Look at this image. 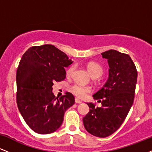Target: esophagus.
Wrapping results in <instances>:
<instances>
[{
    "label": "esophagus",
    "mask_w": 152,
    "mask_h": 152,
    "mask_svg": "<svg viewBox=\"0 0 152 152\" xmlns=\"http://www.w3.org/2000/svg\"><path fill=\"white\" fill-rule=\"evenodd\" d=\"M75 103H76V104H81L82 102L78 99H75Z\"/></svg>",
    "instance_id": "obj_1"
}]
</instances>
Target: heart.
Masks as SVG:
<instances>
[{"instance_id": "obj_1", "label": "heart", "mask_w": 152, "mask_h": 152, "mask_svg": "<svg viewBox=\"0 0 152 152\" xmlns=\"http://www.w3.org/2000/svg\"><path fill=\"white\" fill-rule=\"evenodd\" d=\"M75 69L74 66H71L66 71V74L68 76H70L73 74ZM87 69L88 72L91 75L93 78H99L102 76L104 70L103 68L96 62H89L87 64ZM71 91L76 96L79 98H83L86 96L87 94L90 93L91 88L88 86H82L80 84H74L71 86Z\"/></svg>"}]
</instances>
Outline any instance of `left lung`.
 I'll use <instances>...</instances> for the list:
<instances>
[{
	"label": "left lung",
	"mask_w": 152,
	"mask_h": 152,
	"mask_svg": "<svg viewBox=\"0 0 152 152\" xmlns=\"http://www.w3.org/2000/svg\"><path fill=\"white\" fill-rule=\"evenodd\" d=\"M102 55L108 60L109 78L93 97L102 102V106L96 107L88 103L89 112L83 118V122L88 133L104 138L121 126L133 104L137 71L128 54L109 50Z\"/></svg>",
	"instance_id": "obj_1"
}]
</instances>
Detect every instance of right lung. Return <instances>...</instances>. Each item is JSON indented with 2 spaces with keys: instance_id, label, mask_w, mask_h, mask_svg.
<instances>
[{
  "instance_id": "add662e5",
  "label": "right lung",
  "mask_w": 152,
  "mask_h": 152,
  "mask_svg": "<svg viewBox=\"0 0 152 152\" xmlns=\"http://www.w3.org/2000/svg\"><path fill=\"white\" fill-rule=\"evenodd\" d=\"M73 61L53 45L33 46L23 55L17 69V105L26 123L40 134L53 133L61 126L65 111L75 103L72 94L58 99L54 81L66 78L65 68Z\"/></svg>"
}]
</instances>
